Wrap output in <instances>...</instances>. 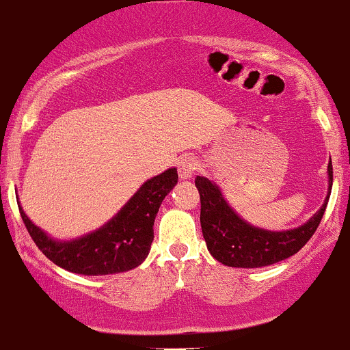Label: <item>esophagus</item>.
<instances>
[{"mask_svg": "<svg viewBox=\"0 0 350 350\" xmlns=\"http://www.w3.org/2000/svg\"><path fill=\"white\" fill-rule=\"evenodd\" d=\"M198 168V160L195 159V157H182V159L178 160V163H176V170H178V175L180 178H191V176L195 175V172H197Z\"/></svg>", "mask_w": 350, "mask_h": 350, "instance_id": "esophagus-1", "label": "esophagus"}]
</instances>
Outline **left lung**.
<instances>
[{"mask_svg": "<svg viewBox=\"0 0 350 350\" xmlns=\"http://www.w3.org/2000/svg\"><path fill=\"white\" fill-rule=\"evenodd\" d=\"M327 174L329 193L317 213L300 227L282 232L264 230L240 219L215 183L205 176H197L195 187L200 193L202 234L212 257L228 267L257 269L277 264L297 254L315 234L324 217L332 190V163L327 167Z\"/></svg>", "mask_w": 350, "mask_h": 350, "instance_id": "left-lung-1", "label": "left lung"}]
</instances>
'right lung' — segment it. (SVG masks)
Wrapping results in <instances>:
<instances>
[{
	"instance_id": "1",
	"label": "right lung",
	"mask_w": 350,
	"mask_h": 350,
	"mask_svg": "<svg viewBox=\"0 0 350 350\" xmlns=\"http://www.w3.org/2000/svg\"><path fill=\"white\" fill-rule=\"evenodd\" d=\"M176 182V168L146 180L113 219L75 240L51 239L18 206L28 234L53 264L81 275H108L126 272L145 260L153 242L155 217Z\"/></svg>"
}]
</instances>
